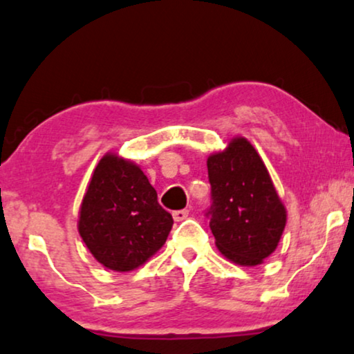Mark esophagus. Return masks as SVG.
Returning <instances> with one entry per match:
<instances>
[{
	"label": "esophagus",
	"mask_w": 354,
	"mask_h": 354,
	"mask_svg": "<svg viewBox=\"0 0 354 354\" xmlns=\"http://www.w3.org/2000/svg\"><path fill=\"white\" fill-rule=\"evenodd\" d=\"M187 216H189V210H176V212H173V218H175V221H184Z\"/></svg>",
	"instance_id": "1"
}]
</instances>
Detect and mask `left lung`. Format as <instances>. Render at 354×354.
Wrapping results in <instances>:
<instances>
[{
    "label": "left lung",
    "instance_id": "left-lung-1",
    "mask_svg": "<svg viewBox=\"0 0 354 354\" xmlns=\"http://www.w3.org/2000/svg\"><path fill=\"white\" fill-rule=\"evenodd\" d=\"M212 186L210 229L227 260L257 266L276 250L287 223L261 157L245 138L231 139L225 151L207 158Z\"/></svg>",
    "mask_w": 354,
    "mask_h": 354
}]
</instances>
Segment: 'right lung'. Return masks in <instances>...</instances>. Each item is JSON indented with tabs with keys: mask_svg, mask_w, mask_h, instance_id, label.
I'll return each mask as SVG.
<instances>
[{
	"mask_svg": "<svg viewBox=\"0 0 354 354\" xmlns=\"http://www.w3.org/2000/svg\"><path fill=\"white\" fill-rule=\"evenodd\" d=\"M171 226L141 168L106 153L80 207L78 232L91 255L112 271H133L160 250Z\"/></svg>",
	"mask_w": 354,
	"mask_h": 354,
	"instance_id": "1",
	"label": "right lung"
}]
</instances>
